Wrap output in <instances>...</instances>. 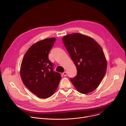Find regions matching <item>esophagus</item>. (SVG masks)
<instances>
[{"mask_svg": "<svg viewBox=\"0 0 126 126\" xmlns=\"http://www.w3.org/2000/svg\"><path fill=\"white\" fill-rule=\"evenodd\" d=\"M63 75L64 76H67V72H66V71H65V72H64L63 73Z\"/></svg>", "mask_w": 126, "mask_h": 126, "instance_id": "obj_1", "label": "esophagus"}]
</instances>
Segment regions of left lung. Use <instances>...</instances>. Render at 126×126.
Wrapping results in <instances>:
<instances>
[{
  "mask_svg": "<svg viewBox=\"0 0 126 126\" xmlns=\"http://www.w3.org/2000/svg\"><path fill=\"white\" fill-rule=\"evenodd\" d=\"M62 40L77 70V75L70 78L72 83L82 94L94 91L106 72L102 48L91 37L78 33L64 36Z\"/></svg>",
  "mask_w": 126,
  "mask_h": 126,
  "instance_id": "1",
  "label": "left lung"
}]
</instances>
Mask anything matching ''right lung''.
<instances>
[{"mask_svg":"<svg viewBox=\"0 0 126 126\" xmlns=\"http://www.w3.org/2000/svg\"><path fill=\"white\" fill-rule=\"evenodd\" d=\"M56 40L47 38L33 44L27 51L20 67V76L24 85L39 98L51 97L56 90L61 79L53 70L48 54Z\"/></svg>","mask_w":126,"mask_h":126,"instance_id":"1","label":"right lung"}]
</instances>
